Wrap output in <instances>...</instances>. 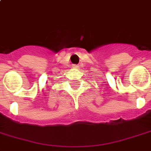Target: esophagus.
<instances>
[{"mask_svg":"<svg viewBox=\"0 0 151 151\" xmlns=\"http://www.w3.org/2000/svg\"><path fill=\"white\" fill-rule=\"evenodd\" d=\"M73 68H79L78 65H73Z\"/></svg>","mask_w":151,"mask_h":151,"instance_id":"esophagus-1","label":"esophagus"}]
</instances>
